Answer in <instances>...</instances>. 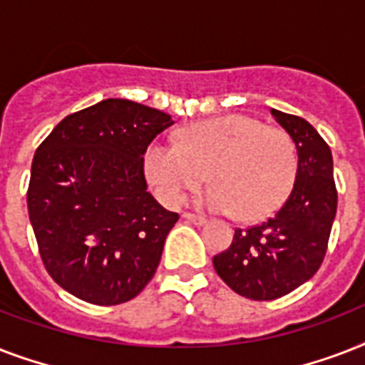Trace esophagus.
<instances>
[{"mask_svg":"<svg viewBox=\"0 0 365 365\" xmlns=\"http://www.w3.org/2000/svg\"><path fill=\"white\" fill-rule=\"evenodd\" d=\"M183 220H185V222H189V223H193V225H205L206 223V217H202V216H195V214H183Z\"/></svg>","mask_w":365,"mask_h":365,"instance_id":"esophagus-1","label":"esophagus"}]
</instances>
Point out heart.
Returning <instances> with one entry per match:
<instances>
[{
	"instance_id": "b5f03b06",
	"label": "heart",
	"mask_w": 365,
	"mask_h": 365,
	"mask_svg": "<svg viewBox=\"0 0 365 365\" xmlns=\"http://www.w3.org/2000/svg\"><path fill=\"white\" fill-rule=\"evenodd\" d=\"M143 172L166 205H180L195 187L214 180L199 197L206 208L259 222L284 205L297 176V148L288 132L250 115L214 117L185 126L176 142H151Z\"/></svg>"
}]
</instances>
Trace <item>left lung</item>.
Segmentation results:
<instances>
[{
  "label": "left lung",
  "instance_id": "obj_1",
  "mask_svg": "<svg viewBox=\"0 0 365 365\" xmlns=\"http://www.w3.org/2000/svg\"><path fill=\"white\" fill-rule=\"evenodd\" d=\"M271 113L297 148L294 189L271 220L235 229L231 246L212 259L229 288L254 301L278 299L314 277L337 212L328 143L305 119L278 110Z\"/></svg>",
  "mask_w": 365,
  "mask_h": 365
}]
</instances>
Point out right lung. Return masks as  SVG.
I'll list each match as a JSON object with an SVG mask.
<instances>
[{"label":"right lung","instance_id":"right-lung-1","mask_svg":"<svg viewBox=\"0 0 365 365\" xmlns=\"http://www.w3.org/2000/svg\"><path fill=\"white\" fill-rule=\"evenodd\" d=\"M172 125L165 111L108 98L62 119L37 148L28 214L43 265L71 295L119 305L153 278L180 216L148 191L143 153Z\"/></svg>","mask_w":365,"mask_h":365}]
</instances>
